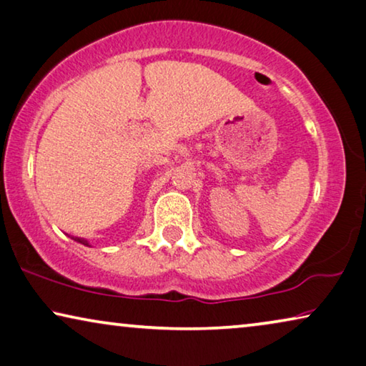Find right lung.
Listing matches in <instances>:
<instances>
[{"label":"right lung","instance_id":"right-lung-1","mask_svg":"<svg viewBox=\"0 0 366 366\" xmlns=\"http://www.w3.org/2000/svg\"><path fill=\"white\" fill-rule=\"evenodd\" d=\"M72 239H76L77 242H81V244H84V246H89V242L86 239H82V237H72Z\"/></svg>","mask_w":366,"mask_h":366}]
</instances>
